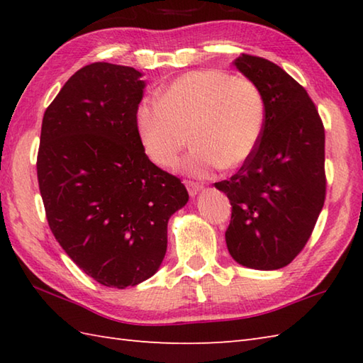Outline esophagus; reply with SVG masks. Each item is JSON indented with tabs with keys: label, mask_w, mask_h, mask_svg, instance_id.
I'll use <instances>...</instances> for the list:
<instances>
[{
	"label": "esophagus",
	"mask_w": 363,
	"mask_h": 363,
	"mask_svg": "<svg viewBox=\"0 0 363 363\" xmlns=\"http://www.w3.org/2000/svg\"><path fill=\"white\" fill-rule=\"evenodd\" d=\"M184 184H186V187L189 190V195L190 196H196L199 191H201V189H203L201 184L194 182V181H184Z\"/></svg>",
	"instance_id": "1"
}]
</instances>
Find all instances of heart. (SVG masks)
I'll return each mask as SVG.
<instances>
[{"label":"heart","mask_w":363,"mask_h":363,"mask_svg":"<svg viewBox=\"0 0 363 363\" xmlns=\"http://www.w3.org/2000/svg\"><path fill=\"white\" fill-rule=\"evenodd\" d=\"M264 126L260 89L223 70L182 74L162 89L159 99H146L137 111L145 151L157 165H174L191 134L195 146L181 168L199 177L223 165H243L256 151Z\"/></svg>","instance_id":"b5f03b06"}]
</instances>
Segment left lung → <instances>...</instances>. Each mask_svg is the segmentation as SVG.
Returning <instances> with one entry per match:
<instances>
[{
  "instance_id": "1",
  "label": "left lung",
  "mask_w": 363,
  "mask_h": 363,
  "mask_svg": "<svg viewBox=\"0 0 363 363\" xmlns=\"http://www.w3.org/2000/svg\"><path fill=\"white\" fill-rule=\"evenodd\" d=\"M234 65L264 95L265 126L242 168L215 182L233 206L226 245L237 264L279 269L304 248L325 204V128L306 89L279 65L250 54Z\"/></svg>"
}]
</instances>
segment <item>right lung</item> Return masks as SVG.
Segmentation results:
<instances>
[{"mask_svg":"<svg viewBox=\"0 0 363 363\" xmlns=\"http://www.w3.org/2000/svg\"><path fill=\"white\" fill-rule=\"evenodd\" d=\"M140 78L133 67H82L46 107L37 154L51 233L84 273L115 289L157 272L168 220L189 201L179 177L145 154Z\"/></svg>","mask_w":363,"mask_h":363,"instance_id":"right-lung-1","label":"right lung"}]
</instances>
